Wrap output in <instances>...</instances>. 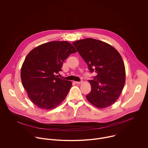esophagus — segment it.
<instances>
[{
	"label": "esophagus",
	"mask_w": 148,
	"mask_h": 148,
	"mask_svg": "<svg viewBox=\"0 0 148 148\" xmlns=\"http://www.w3.org/2000/svg\"><path fill=\"white\" fill-rule=\"evenodd\" d=\"M82 82V81H75V83L77 84H80Z\"/></svg>",
	"instance_id": "esophagus-1"
}]
</instances>
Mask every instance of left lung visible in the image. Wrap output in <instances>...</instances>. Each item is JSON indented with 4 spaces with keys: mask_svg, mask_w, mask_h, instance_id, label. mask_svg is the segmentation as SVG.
Wrapping results in <instances>:
<instances>
[{
    "mask_svg": "<svg viewBox=\"0 0 148 148\" xmlns=\"http://www.w3.org/2000/svg\"><path fill=\"white\" fill-rule=\"evenodd\" d=\"M90 73L97 75L88 81L91 91L88 101L98 108H105L119 98L125 82L124 62L118 51L102 41L88 38L73 43Z\"/></svg>",
    "mask_w": 148,
    "mask_h": 148,
    "instance_id": "left-lung-1",
    "label": "left lung"
}]
</instances>
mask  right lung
Masks as SVG:
<instances>
[{
	"label": "right lung",
	"mask_w": 148,
	"mask_h": 148,
	"mask_svg": "<svg viewBox=\"0 0 148 148\" xmlns=\"http://www.w3.org/2000/svg\"><path fill=\"white\" fill-rule=\"evenodd\" d=\"M77 52L66 41H54L38 46L26 56L21 79L32 102L41 109L56 108L67 95L72 82L58 77L62 62Z\"/></svg>",
	"instance_id": "obj_1"
}]
</instances>
